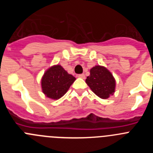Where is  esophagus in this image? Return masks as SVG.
I'll use <instances>...</instances> for the list:
<instances>
[{"label": "esophagus", "instance_id": "1", "mask_svg": "<svg viewBox=\"0 0 153 153\" xmlns=\"http://www.w3.org/2000/svg\"><path fill=\"white\" fill-rule=\"evenodd\" d=\"M78 77L81 78V79H85V75L83 74H79V75H78Z\"/></svg>", "mask_w": 153, "mask_h": 153}]
</instances>
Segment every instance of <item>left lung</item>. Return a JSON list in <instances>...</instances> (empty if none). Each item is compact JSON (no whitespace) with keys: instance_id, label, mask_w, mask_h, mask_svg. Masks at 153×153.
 Here are the masks:
<instances>
[{"instance_id":"left-lung-1","label":"left lung","mask_w":153,"mask_h":153,"mask_svg":"<svg viewBox=\"0 0 153 153\" xmlns=\"http://www.w3.org/2000/svg\"><path fill=\"white\" fill-rule=\"evenodd\" d=\"M92 91L101 99H107L115 92L116 80L106 67L95 66L90 70V75L86 79Z\"/></svg>"}]
</instances>
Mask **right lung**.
<instances>
[{
	"mask_svg": "<svg viewBox=\"0 0 153 153\" xmlns=\"http://www.w3.org/2000/svg\"><path fill=\"white\" fill-rule=\"evenodd\" d=\"M75 79L60 65H55L44 73L41 79L42 91L48 98L58 100L67 93Z\"/></svg>",
	"mask_w": 153,
	"mask_h": 153,
	"instance_id": "obj_1",
	"label": "right lung"
}]
</instances>
